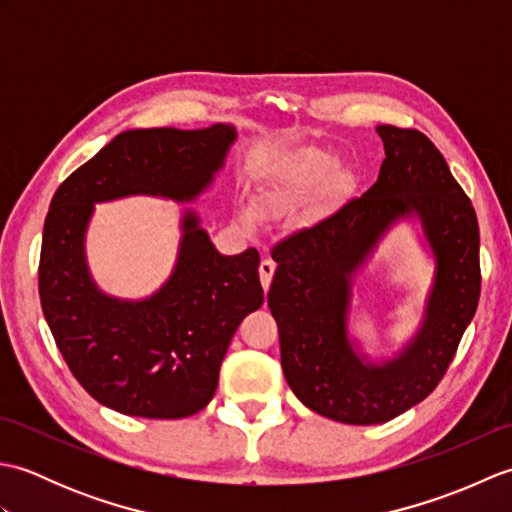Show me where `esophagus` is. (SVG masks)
Wrapping results in <instances>:
<instances>
[{
  "label": "esophagus",
  "mask_w": 512,
  "mask_h": 512,
  "mask_svg": "<svg viewBox=\"0 0 512 512\" xmlns=\"http://www.w3.org/2000/svg\"><path fill=\"white\" fill-rule=\"evenodd\" d=\"M273 275H275V262H273V259H262V264H259V279H262L264 290L270 288V281H273Z\"/></svg>",
  "instance_id": "1"
}]
</instances>
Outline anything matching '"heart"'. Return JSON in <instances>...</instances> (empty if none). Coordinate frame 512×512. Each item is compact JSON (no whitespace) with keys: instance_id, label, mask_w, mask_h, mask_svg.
Wrapping results in <instances>:
<instances>
[{"instance_id":"1","label":"heart","mask_w":512,"mask_h":512,"mask_svg":"<svg viewBox=\"0 0 512 512\" xmlns=\"http://www.w3.org/2000/svg\"><path fill=\"white\" fill-rule=\"evenodd\" d=\"M336 173H339V158L332 154L325 151L301 154L262 182L255 195V209L268 215L306 202L328 187ZM239 217L246 228L259 226V215L253 209H244Z\"/></svg>"}]
</instances>
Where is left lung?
Returning <instances> with one entry per match:
<instances>
[{
  "mask_svg": "<svg viewBox=\"0 0 512 512\" xmlns=\"http://www.w3.org/2000/svg\"><path fill=\"white\" fill-rule=\"evenodd\" d=\"M385 160L361 198L273 248L268 308L281 367L303 405L345 424H380L438 387L480 301V228L447 160L418 129L378 125ZM409 223L432 264L421 321L389 355L353 334L355 279L394 227Z\"/></svg>",
  "mask_w": 512,
  "mask_h": 512,
  "instance_id": "8db88e82",
  "label": "left lung"
}]
</instances>
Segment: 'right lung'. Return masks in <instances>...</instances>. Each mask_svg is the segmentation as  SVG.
I'll use <instances>...</instances> for the list:
<instances>
[{
  "mask_svg": "<svg viewBox=\"0 0 512 512\" xmlns=\"http://www.w3.org/2000/svg\"><path fill=\"white\" fill-rule=\"evenodd\" d=\"M235 140L228 123L129 129L50 202L39 262L43 317L83 389L125 416L187 418L209 405L237 325L264 303L259 253L222 255L200 213L184 206L169 277L147 297H114L96 284L85 250L96 204L134 195L191 204L224 169Z\"/></svg>",
  "mask_w": 512,
  "mask_h": 512,
  "instance_id": "obj_1",
  "label": "right lung"
}]
</instances>
